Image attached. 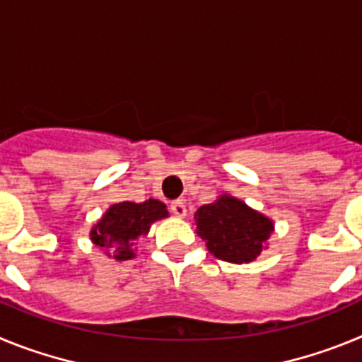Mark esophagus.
<instances>
[{
    "instance_id": "obj_1",
    "label": "esophagus",
    "mask_w": 362,
    "mask_h": 362,
    "mask_svg": "<svg viewBox=\"0 0 362 362\" xmlns=\"http://www.w3.org/2000/svg\"><path fill=\"white\" fill-rule=\"evenodd\" d=\"M170 210H172V214H174V216H177V217L187 216V204H185L183 199L174 201V203L170 204Z\"/></svg>"
}]
</instances>
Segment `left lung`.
Returning a JSON list of instances; mask_svg holds the SVG:
<instances>
[{"mask_svg":"<svg viewBox=\"0 0 362 362\" xmlns=\"http://www.w3.org/2000/svg\"><path fill=\"white\" fill-rule=\"evenodd\" d=\"M197 235L226 263H252L263 252L274 223L232 196H219L196 212Z\"/></svg>","mask_w":362,"mask_h":362,"instance_id":"left-lung-1","label":"left lung"}]
</instances>
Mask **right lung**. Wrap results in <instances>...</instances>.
Listing matches in <instances>:
<instances>
[{
  "mask_svg": "<svg viewBox=\"0 0 362 362\" xmlns=\"http://www.w3.org/2000/svg\"><path fill=\"white\" fill-rule=\"evenodd\" d=\"M168 217L166 204L158 199H148L143 203L112 204L110 209L92 226L90 239L99 248H105V254L114 255L117 261L132 259L134 246L148 233L150 225L159 219Z\"/></svg>",
  "mask_w": 362,
  "mask_h": 362,
  "instance_id": "right-lung-1",
  "label": "right lung"
}]
</instances>
